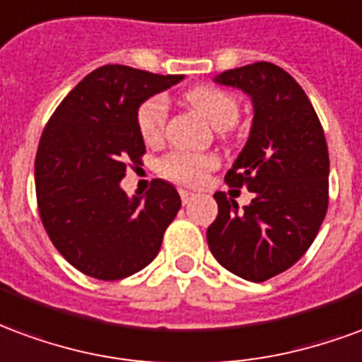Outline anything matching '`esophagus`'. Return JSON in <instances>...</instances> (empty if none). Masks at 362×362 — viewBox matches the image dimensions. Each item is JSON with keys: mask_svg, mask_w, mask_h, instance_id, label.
Returning <instances> with one entry per match:
<instances>
[{"mask_svg": "<svg viewBox=\"0 0 362 362\" xmlns=\"http://www.w3.org/2000/svg\"><path fill=\"white\" fill-rule=\"evenodd\" d=\"M197 199V194L194 192H189V191H181V200H183V204H189L191 200Z\"/></svg>", "mask_w": 362, "mask_h": 362, "instance_id": "1", "label": "esophagus"}]
</instances>
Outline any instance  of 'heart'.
Instances as JSON below:
<instances>
[{"instance_id":"b5f03b06","label":"heart","mask_w":362,"mask_h":362,"mask_svg":"<svg viewBox=\"0 0 362 362\" xmlns=\"http://www.w3.org/2000/svg\"><path fill=\"white\" fill-rule=\"evenodd\" d=\"M185 98L189 105H192L200 115H204L210 121V125L216 127L218 131L229 129L239 119V104L229 92L214 86H199L187 92ZM165 117H168V105L163 98L154 96L146 100L136 113V125L142 139L146 142L160 141L165 129ZM216 163L218 160L214 156L173 150L160 160V171L165 177L177 183L199 185L206 175V171L216 168Z\"/></svg>"}]
</instances>
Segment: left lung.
<instances>
[{
	"mask_svg": "<svg viewBox=\"0 0 362 362\" xmlns=\"http://www.w3.org/2000/svg\"><path fill=\"white\" fill-rule=\"evenodd\" d=\"M214 83L252 102L250 134L226 183L245 185L255 199L239 210L223 192L214 194L208 247L226 270L260 284L291 268L315 241L328 210V146L305 90L278 65L223 71Z\"/></svg>",
	"mask_w": 362,
	"mask_h": 362,
	"instance_id": "8db88e82",
	"label": "left lung"
}]
</instances>
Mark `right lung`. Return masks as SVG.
I'll return each mask as SVG.
<instances>
[{
    "mask_svg": "<svg viewBox=\"0 0 362 362\" xmlns=\"http://www.w3.org/2000/svg\"><path fill=\"white\" fill-rule=\"evenodd\" d=\"M183 78L104 65L65 96L42 133L34 162L42 223L63 258L90 278L113 281L148 266L177 216L181 199L168 181L154 179L133 199L119 183L146 152L141 104Z\"/></svg>",
    "mask_w": 362,
    "mask_h": 362,
    "instance_id": "1",
    "label": "right lung"
}]
</instances>
